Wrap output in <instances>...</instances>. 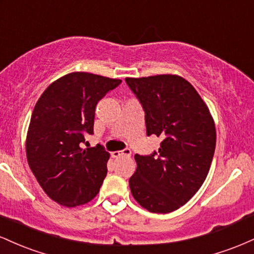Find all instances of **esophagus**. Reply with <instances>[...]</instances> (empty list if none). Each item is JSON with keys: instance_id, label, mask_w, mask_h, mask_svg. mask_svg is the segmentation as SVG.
Segmentation results:
<instances>
[{"instance_id": "esophagus-1", "label": "esophagus", "mask_w": 254, "mask_h": 254, "mask_svg": "<svg viewBox=\"0 0 254 254\" xmlns=\"http://www.w3.org/2000/svg\"><path fill=\"white\" fill-rule=\"evenodd\" d=\"M112 156L113 157H121V156H131V150L130 149H124V150H117V151H112Z\"/></svg>"}]
</instances>
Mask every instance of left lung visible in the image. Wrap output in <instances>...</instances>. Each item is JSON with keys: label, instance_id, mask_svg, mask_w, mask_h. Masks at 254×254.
I'll return each mask as SVG.
<instances>
[{"label": "left lung", "instance_id": "1", "mask_svg": "<svg viewBox=\"0 0 254 254\" xmlns=\"http://www.w3.org/2000/svg\"><path fill=\"white\" fill-rule=\"evenodd\" d=\"M145 113L147 135L161 137L159 151L136 154L131 193L150 212L167 214L184 205L203 185L216 145V129L206 104L178 75L127 77Z\"/></svg>", "mask_w": 254, "mask_h": 254}]
</instances>
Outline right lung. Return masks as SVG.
I'll return each instance as SVG.
<instances>
[{
    "mask_svg": "<svg viewBox=\"0 0 254 254\" xmlns=\"http://www.w3.org/2000/svg\"><path fill=\"white\" fill-rule=\"evenodd\" d=\"M121 82L75 71L52 82L38 99L26 137V156L44 192L61 205H82L100 190L110 154L100 144L82 149L81 143L93 133L99 100Z\"/></svg>",
    "mask_w": 254,
    "mask_h": 254,
    "instance_id": "add662e5",
    "label": "right lung"
}]
</instances>
